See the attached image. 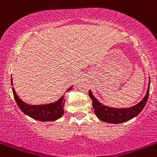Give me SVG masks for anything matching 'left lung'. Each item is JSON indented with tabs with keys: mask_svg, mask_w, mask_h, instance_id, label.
<instances>
[{
	"mask_svg": "<svg viewBox=\"0 0 157 157\" xmlns=\"http://www.w3.org/2000/svg\"><path fill=\"white\" fill-rule=\"evenodd\" d=\"M150 81L145 96L139 104L130 108H121V109L109 107L102 104L94 98L91 90H89V95L92 100V106L94 113L100 120L110 124H120L132 119L142 112L148 99Z\"/></svg>",
	"mask_w": 157,
	"mask_h": 157,
	"instance_id": "8db88e82",
	"label": "left lung"
}]
</instances>
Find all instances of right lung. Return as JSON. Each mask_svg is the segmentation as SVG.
<instances>
[{
	"mask_svg": "<svg viewBox=\"0 0 157 157\" xmlns=\"http://www.w3.org/2000/svg\"><path fill=\"white\" fill-rule=\"evenodd\" d=\"M11 84L13 86V80L11 79ZM72 86L67 89L71 90ZM14 98L18 104L20 109L28 115L30 118L41 121H53L61 118L64 114V105L65 101L63 99L64 95L62 96L56 102L48 104L42 105H30L27 104L20 99L17 95L14 88H12Z\"/></svg>",
	"mask_w": 157,
	"mask_h": 157,
	"instance_id": "obj_1",
	"label": "right lung"
}]
</instances>
